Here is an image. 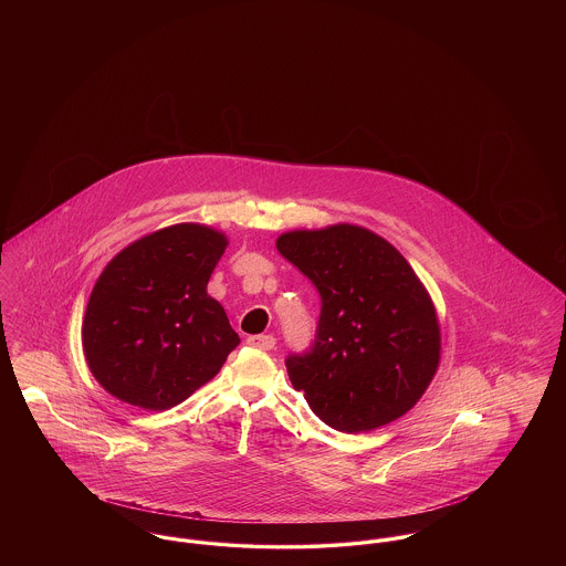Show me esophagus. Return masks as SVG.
<instances>
[{
  "instance_id": "34e87169",
  "label": "esophagus",
  "mask_w": 566,
  "mask_h": 566,
  "mask_svg": "<svg viewBox=\"0 0 566 566\" xmlns=\"http://www.w3.org/2000/svg\"><path fill=\"white\" fill-rule=\"evenodd\" d=\"M248 346L252 348H261V350H273L275 348V337L273 335H250Z\"/></svg>"
}]
</instances>
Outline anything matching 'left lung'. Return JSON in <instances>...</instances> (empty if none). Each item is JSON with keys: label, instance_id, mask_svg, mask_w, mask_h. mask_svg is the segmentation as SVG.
<instances>
[{"label": "left lung", "instance_id": "8db88e82", "mask_svg": "<svg viewBox=\"0 0 566 566\" xmlns=\"http://www.w3.org/2000/svg\"><path fill=\"white\" fill-rule=\"evenodd\" d=\"M275 245L321 295L314 344L286 356L295 390L335 431L401 418L431 384L441 350L431 296L403 254L354 224L291 231Z\"/></svg>", "mask_w": 566, "mask_h": 566}]
</instances>
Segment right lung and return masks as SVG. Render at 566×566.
<instances>
[{
  "label": "right lung",
  "instance_id": "add662e5",
  "mask_svg": "<svg viewBox=\"0 0 566 566\" xmlns=\"http://www.w3.org/2000/svg\"><path fill=\"white\" fill-rule=\"evenodd\" d=\"M227 240L203 224H174L118 252L86 305L82 348L112 397L163 411L220 371L240 344L206 286Z\"/></svg>",
  "mask_w": 566,
  "mask_h": 566
}]
</instances>
